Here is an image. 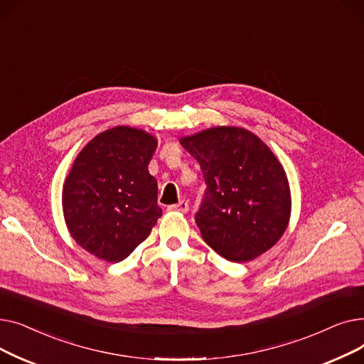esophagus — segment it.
I'll return each mask as SVG.
<instances>
[{"mask_svg": "<svg viewBox=\"0 0 364 364\" xmlns=\"http://www.w3.org/2000/svg\"><path fill=\"white\" fill-rule=\"evenodd\" d=\"M169 211H177V213H183L186 214L188 211V203L186 200H180L176 205H171L169 206Z\"/></svg>", "mask_w": 364, "mask_h": 364, "instance_id": "34e87169", "label": "esophagus"}]
</instances>
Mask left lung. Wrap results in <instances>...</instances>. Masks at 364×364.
Wrapping results in <instances>:
<instances>
[{
  "mask_svg": "<svg viewBox=\"0 0 364 364\" xmlns=\"http://www.w3.org/2000/svg\"><path fill=\"white\" fill-rule=\"evenodd\" d=\"M180 143L199 162L206 183L195 215L202 239L233 262L269 251L291 217L288 177L273 151L237 127L209 128Z\"/></svg>",
  "mask_w": 364,
  "mask_h": 364,
  "instance_id": "left-lung-1",
  "label": "left lung"
}]
</instances>
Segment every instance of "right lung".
<instances>
[{"instance_id":"add662e5","label":"right lung","mask_w":364,"mask_h":364,"mask_svg":"<svg viewBox=\"0 0 364 364\" xmlns=\"http://www.w3.org/2000/svg\"><path fill=\"white\" fill-rule=\"evenodd\" d=\"M156 146L143 129L114 127L76 156L63 186L65 221L75 242L99 259H125L162 215L147 168Z\"/></svg>"}]
</instances>
